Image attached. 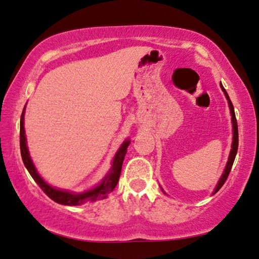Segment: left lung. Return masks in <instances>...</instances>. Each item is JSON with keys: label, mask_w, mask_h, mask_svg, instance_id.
Masks as SVG:
<instances>
[{"label": "left lung", "mask_w": 259, "mask_h": 259, "mask_svg": "<svg viewBox=\"0 0 259 259\" xmlns=\"http://www.w3.org/2000/svg\"><path fill=\"white\" fill-rule=\"evenodd\" d=\"M220 86H221L223 93H225L227 100H228V105L230 108V114H231V122H233V144H231V150H230V153H229V158H228V161H227V165H226V168H225V172H223V175L221 178H220L218 185H216L215 190L213 192V194H215L216 192H218L220 188L223 186V184L226 183L227 178H228L229 173H230V169L233 167V164H234V160H235V157H236V153H237V149H238V128H237V121H236V116H235V110H234V106L233 103H231L230 99H229V95L228 93L226 92L225 88L221 83H220Z\"/></svg>", "instance_id": "1"}]
</instances>
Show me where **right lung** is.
Instances as JSON below:
<instances>
[{
    "mask_svg": "<svg viewBox=\"0 0 259 259\" xmlns=\"http://www.w3.org/2000/svg\"><path fill=\"white\" fill-rule=\"evenodd\" d=\"M24 110L25 108L23 109V113L21 116V130H19V144H21L22 159L31 177H32L33 180L38 184V186L43 190V192L49 196L50 199H52L53 201H56L58 203L65 204V206H78V204L93 202V201H96V200L105 199L107 198L110 192H113V190L116 187V185L118 183L119 176H121L123 160H124L126 149H128V146L130 144L129 140H126L121 145V148L118 149V151L114 157L113 165H111L109 172L107 173V176L103 178V180L98 185V186L83 193H73V192H68L64 190H58V188L50 186L49 184L45 183L43 178L38 175L37 169L34 167L32 160H31L28 146H26V138H25V130H24Z\"/></svg>",
    "mask_w": 259,
    "mask_h": 259,
    "instance_id": "1",
    "label": "right lung"
}]
</instances>
